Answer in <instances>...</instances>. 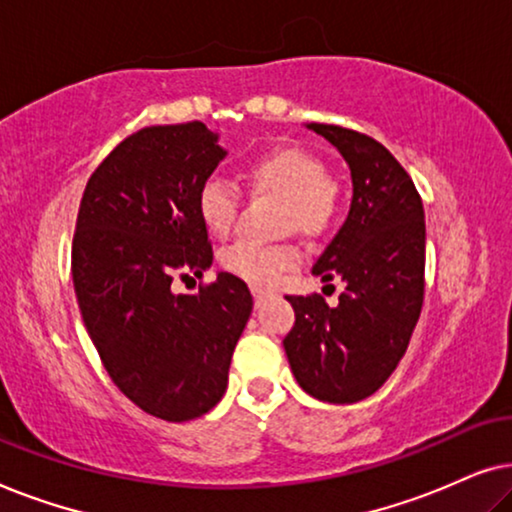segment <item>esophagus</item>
I'll use <instances>...</instances> for the list:
<instances>
[{
    "instance_id": "34e87169",
    "label": "esophagus",
    "mask_w": 512,
    "mask_h": 512,
    "mask_svg": "<svg viewBox=\"0 0 512 512\" xmlns=\"http://www.w3.org/2000/svg\"><path fill=\"white\" fill-rule=\"evenodd\" d=\"M251 293H254V300H256V305H261L263 300L268 298V291L261 289V286H251Z\"/></svg>"
}]
</instances>
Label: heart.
Instances as JSON below:
<instances>
[{
	"label": "heart",
	"mask_w": 512,
	"mask_h": 512,
	"mask_svg": "<svg viewBox=\"0 0 512 512\" xmlns=\"http://www.w3.org/2000/svg\"><path fill=\"white\" fill-rule=\"evenodd\" d=\"M242 179L251 193L282 198L279 223L284 230H298L319 237L333 228L342 209V186L326 172L324 160L300 146H279L247 160ZM242 207V193L223 177H207L195 195V209L209 233L226 237L235 228ZM300 261L291 242L240 240L221 254V265L254 286H275L286 270Z\"/></svg>",
	"instance_id": "obj_1"
}]
</instances>
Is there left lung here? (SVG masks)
<instances>
[{
  "label": "left lung",
  "mask_w": 512,
  "mask_h": 512,
  "mask_svg": "<svg viewBox=\"0 0 512 512\" xmlns=\"http://www.w3.org/2000/svg\"><path fill=\"white\" fill-rule=\"evenodd\" d=\"M338 146L354 184L352 209L312 272L345 279L340 303L286 296L296 321L284 349L307 394L356 403L375 394L408 349L424 303V207L403 165L363 132L312 123Z\"/></svg>",
  "instance_id": "obj_1"
}]
</instances>
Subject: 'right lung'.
<instances>
[{"label": "right lung", "instance_id": "add662e5", "mask_svg": "<svg viewBox=\"0 0 512 512\" xmlns=\"http://www.w3.org/2000/svg\"><path fill=\"white\" fill-rule=\"evenodd\" d=\"M223 158L205 123L149 125L95 167L72 240L83 324L118 389L165 422L202 417L226 394L235 345L254 298L230 272L202 277L214 249L195 195Z\"/></svg>", "mask_w": 512, "mask_h": 512}]
</instances>
